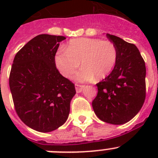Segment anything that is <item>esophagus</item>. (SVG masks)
<instances>
[{
    "mask_svg": "<svg viewBox=\"0 0 158 158\" xmlns=\"http://www.w3.org/2000/svg\"><path fill=\"white\" fill-rule=\"evenodd\" d=\"M85 87V85H79V84H76V91L77 93H81L82 91L83 88Z\"/></svg>",
    "mask_w": 158,
    "mask_h": 158,
    "instance_id": "obj_1",
    "label": "esophagus"
}]
</instances>
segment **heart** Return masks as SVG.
Here are the masks:
<instances>
[{"mask_svg": "<svg viewBox=\"0 0 158 158\" xmlns=\"http://www.w3.org/2000/svg\"><path fill=\"white\" fill-rule=\"evenodd\" d=\"M118 60L115 44L100 39L79 38L72 40L55 56L58 70L67 78L76 72L81 62L82 68L75 76L78 81L102 80L112 72Z\"/></svg>", "mask_w": 158, "mask_h": 158, "instance_id": "b5f03b06", "label": "heart"}]
</instances>
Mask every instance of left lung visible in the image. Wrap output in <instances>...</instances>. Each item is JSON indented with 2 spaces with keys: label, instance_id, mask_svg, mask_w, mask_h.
<instances>
[{
  "label": "left lung",
  "instance_id": "1",
  "mask_svg": "<svg viewBox=\"0 0 158 158\" xmlns=\"http://www.w3.org/2000/svg\"><path fill=\"white\" fill-rule=\"evenodd\" d=\"M118 51L112 72L96 84L93 101L95 114L107 123L120 125L138 114L146 99V65L139 49L113 35L107 34Z\"/></svg>",
  "mask_w": 158,
  "mask_h": 158
}]
</instances>
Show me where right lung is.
I'll use <instances>...</instances> for the list:
<instances>
[{
	"instance_id": "right-lung-1",
	"label": "right lung",
	"mask_w": 158,
	"mask_h": 158,
	"mask_svg": "<svg viewBox=\"0 0 158 158\" xmlns=\"http://www.w3.org/2000/svg\"><path fill=\"white\" fill-rule=\"evenodd\" d=\"M64 36L42 34L23 46L14 58L9 87L15 110L27 127L50 132L68 118L74 84L56 68L55 54Z\"/></svg>"
}]
</instances>
